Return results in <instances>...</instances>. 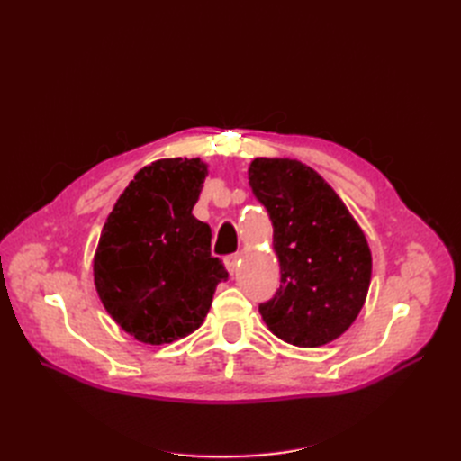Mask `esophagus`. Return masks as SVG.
<instances>
[{
    "mask_svg": "<svg viewBox=\"0 0 461 461\" xmlns=\"http://www.w3.org/2000/svg\"><path fill=\"white\" fill-rule=\"evenodd\" d=\"M225 265H227L229 273H230V275H234L236 271H239V256H236V254L227 256V258H225Z\"/></svg>",
    "mask_w": 461,
    "mask_h": 461,
    "instance_id": "34e87169",
    "label": "esophagus"
}]
</instances>
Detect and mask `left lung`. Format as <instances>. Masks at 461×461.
<instances>
[{
	"mask_svg": "<svg viewBox=\"0 0 461 461\" xmlns=\"http://www.w3.org/2000/svg\"><path fill=\"white\" fill-rule=\"evenodd\" d=\"M248 180L273 222L281 286L259 305L267 329L298 348L344 334L364 308L371 249L364 230L325 178L288 158H256Z\"/></svg>",
	"mask_w": 461,
	"mask_h": 461,
	"instance_id": "obj_1",
	"label": "left lung"
}]
</instances>
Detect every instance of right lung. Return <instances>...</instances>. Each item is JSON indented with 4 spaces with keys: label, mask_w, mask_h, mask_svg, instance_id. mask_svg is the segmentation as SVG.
Segmentation results:
<instances>
[{
    "label": "right lung",
    "mask_w": 461,
    "mask_h": 461,
    "mask_svg": "<svg viewBox=\"0 0 461 461\" xmlns=\"http://www.w3.org/2000/svg\"><path fill=\"white\" fill-rule=\"evenodd\" d=\"M207 165L158 159L138 171L102 229L94 285L105 312L138 342L192 334L229 273L212 256V229L192 215Z\"/></svg>",
    "instance_id": "add662e5"
}]
</instances>
